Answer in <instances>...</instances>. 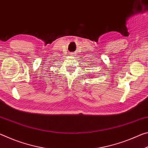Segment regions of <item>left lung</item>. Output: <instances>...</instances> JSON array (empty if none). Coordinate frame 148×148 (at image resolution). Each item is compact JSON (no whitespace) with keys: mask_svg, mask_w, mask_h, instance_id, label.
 Here are the masks:
<instances>
[{"mask_svg":"<svg viewBox=\"0 0 148 148\" xmlns=\"http://www.w3.org/2000/svg\"><path fill=\"white\" fill-rule=\"evenodd\" d=\"M94 76H91V77H94Z\"/></svg>","mask_w":148,"mask_h":148,"instance_id":"obj_1","label":"left lung"}]
</instances>
